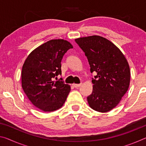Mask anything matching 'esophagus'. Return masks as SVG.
<instances>
[{
    "label": "esophagus",
    "instance_id": "1",
    "mask_svg": "<svg viewBox=\"0 0 146 146\" xmlns=\"http://www.w3.org/2000/svg\"><path fill=\"white\" fill-rule=\"evenodd\" d=\"M81 84H81V83H80V84H73V86L75 88H77L80 87V86H81Z\"/></svg>",
    "mask_w": 146,
    "mask_h": 146
}]
</instances>
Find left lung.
I'll use <instances>...</instances> for the list:
<instances>
[{
	"instance_id": "left-lung-1",
	"label": "left lung",
	"mask_w": 146,
	"mask_h": 146,
	"mask_svg": "<svg viewBox=\"0 0 146 146\" xmlns=\"http://www.w3.org/2000/svg\"><path fill=\"white\" fill-rule=\"evenodd\" d=\"M90 65L93 91L87 97L89 106L98 112L117 106L129 88L130 69L126 58L114 44L98 35L75 39Z\"/></svg>"
}]
</instances>
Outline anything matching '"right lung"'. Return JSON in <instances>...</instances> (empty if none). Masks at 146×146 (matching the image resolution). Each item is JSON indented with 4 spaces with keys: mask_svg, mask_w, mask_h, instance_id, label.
<instances>
[{
    "mask_svg": "<svg viewBox=\"0 0 146 146\" xmlns=\"http://www.w3.org/2000/svg\"><path fill=\"white\" fill-rule=\"evenodd\" d=\"M73 46L63 39H54L35 49L28 56L22 69V87L33 104L44 112L60 108L71 87L62 79L53 81L61 75L63 56Z\"/></svg>",
    "mask_w": 146,
    "mask_h": 146,
    "instance_id": "obj_1",
    "label": "right lung"
}]
</instances>
